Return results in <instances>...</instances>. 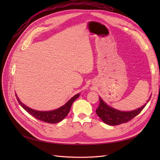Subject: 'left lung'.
Here are the masks:
<instances>
[{"label": "left lung", "instance_id": "left-lung-1", "mask_svg": "<svg viewBox=\"0 0 160 160\" xmlns=\"http://www.w3.org/2000/svg\"><path fill=\"white\" fill-rule=\"evenodd\" d=\"M150 98H149L147 101V103L141 108L133 111H122L110 107L99 97V105L96 109V113L105 123L109 125H118L128 122L129 121L137 116L146 107Z\"/></svg>", "mask_w": 160, "mask_h": 160}]
</instances>
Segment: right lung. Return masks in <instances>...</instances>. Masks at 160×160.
<instances>
[{
	"mask_svg": "<svg viewBox=\"0 0 160 160\" xmlns=\"http://www.w3.org/2000/svg\"><path fill=\"white\" fill-rule=\"evenodd\" d=\"M79 93L76 94L74 95L71 99H70L64 105L61 106V108L57 109H54L52 111H37L32 109L30 108L27 107L24 103H22L20 99H18L17 95L15 93L17 99L19 104L21 105V107L25 109L27 112H28L30 115L33 116L34 118L49 123H59L63 119L67 114L69 113L71 105L74 101L76 100L79 97Z\"/></svg>",
	"mask_w": 160,
	"mask_h": 160,
	"instance_id": "right-lung-1",
	"label": "right lung"
}]
</instances>
